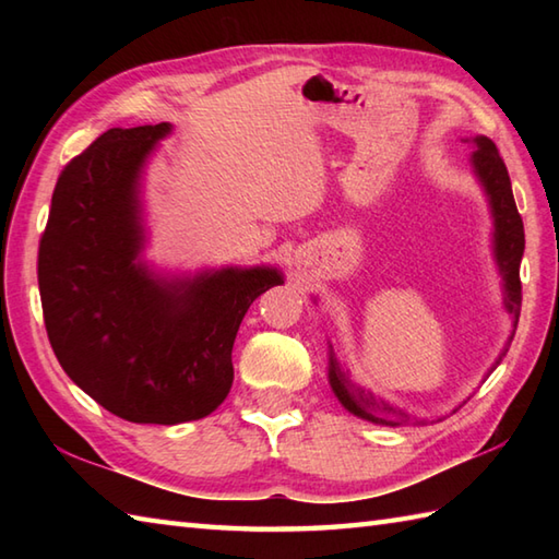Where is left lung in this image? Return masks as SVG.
I'll list each match as a JSON object with an SVG mask.
<instances>
[{
	"mask_svg": "<svg viewBox=\"0 0 559 559\" xmlns=\"http://www.w3.org/2000/svg\"><path fill=\"white\" fill-rule=\"evenodd\" d=\"M476 144H478V148L473 151V168H476L478 180L483 182L485 192H488V197H490V209H492V218H495V259H497V266H500V273L504 278V307H507V312L514 317V324H519V314H521L519 266H521V257H524V247H526L524 221H521L519 211H516L512 182H509V173H507V165L500 156V151H497V146L488 136H478ZM507 350L509 348L502 350L500 360L504 358ZM500 360L495 362V367L500 365ZM329 382L343 406L367 423L399 427L401 423L411 420L408 413L389 406V403H384L382 399H377L372 391L355 386L348 379V374L341 370L336 355H331V360H329Z\"/></svg>",
	"mask_w": 559,
	"mask_h": 559,
	"instance_id": "left-lung-1",
	"label": "left lung"
}]
</instances>
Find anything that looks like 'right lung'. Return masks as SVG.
Wrapping results in <instances>:
<instances>
[{
  "instance_id": "1",
  "label": "right lung",
  "mask_w": 559,
  "mask_h": 559,
  "mask_svg": "<svg viewBox=\"0 0 559 559\" xmlns=\"http://www.w3.org/2000/svg\"><path fill=\"white\" fill-rule=\"evenodd\" d=\"M168 122L108 129L71 158L38 249L47 338L62 370L129 423L206 418L233 386V343L276 269L163 281L139 264V173Z\"/></svg>"
}]
</instances>
